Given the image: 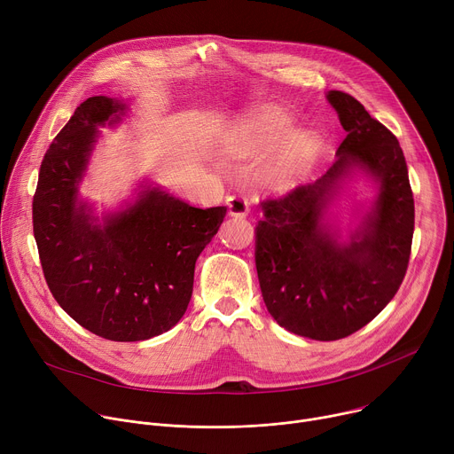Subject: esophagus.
Here are the masks:
<instances>
[{
    "label": "esophagus",
    "instance_id": "34e87169",
    "mask_svg": "<svg viewBox=\"0 0 454 454\" xmlns=\"http://www.w3.org/2000/svg\"><path fill=\"white\" fill-rule=\"evenodd\" d=\"M226 206H228V214L231 217H246L250 210V204L242 195H230L226 199Z\"/></svg>",
    "mask_w": 454,
    "mask_h": 454
}]
</instances>
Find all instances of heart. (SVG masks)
Here are the masks:
<instances>
[{"label": "heart", "mask_w": 454, "mask_h": 454, "mask_svg": "<svg viewBox=\"0 0 454 454\" xmlns=\"http://www.w3.org/2000/svg\"><path fill=\"white\" fill-rule=\"evenodd\" d=\"M290 134V117L282 110L270 106L231 134L228 150L239 157H264L276 150ZM318 153L320 139L315 134H297L268 157L261 168V179L270 188L290 190L309 176Z\"/></svg>", "instance_id": "heart-1"}]
</instances>
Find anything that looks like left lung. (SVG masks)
I'll list each match as a JSON object with an SVG mask.
<instances>
[{
	"label": "left lung",
	"mask_w": 454,
	"mask_h": 454,
	"mask_svg": "<svg viewBox=\"0 0 454 454\" xmlns=\"http://www.w3.org/2000/svg\"><path fill=\"white\" fill-rule=\"evenodd\" d=\"M348 132L322 177L261 202L255 266L264 304L287 332L339 340L373 320L405 277L415 200L398 139L349 94L329 90ZM360 168L380 183L364 223L342 245L323 223L340 181Z\"/></svg>",
	"instance_id": "left-lung-1"
}]
</instances>
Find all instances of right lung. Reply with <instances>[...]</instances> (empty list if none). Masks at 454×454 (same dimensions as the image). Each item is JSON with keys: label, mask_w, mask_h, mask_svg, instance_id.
Here are the masks:
<instances>
[{"label": "right lung", "mask_w": 454, "mask_h": 454, "mask_svg": "<svg viewBox=\"0 0 454 454\" xmlns=\"http://www.w3.org/2000/svg\"><path fill=\"white\" fill-rule=\"evenodd\" d=\"M127 105L106 96L81 103L41 160L32 224L41 268L58 304L98 337L137 342L184 315L195 261L217 233L226 206L195 208L145 188L114 215H92L77 199L98 127L114 125Z\"/></svg>", "instance_id": "add662e5"}]
</instances>
